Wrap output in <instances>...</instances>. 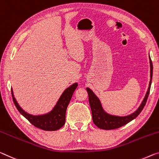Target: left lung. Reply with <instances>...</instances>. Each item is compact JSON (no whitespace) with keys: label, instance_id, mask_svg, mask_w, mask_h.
<instances>
[{"label":"left lung","instance_id":"8db88e82","mask_svg":"<svg viewBox=\"0 0 159 159\" xmlns=\"http://www.w3.org/2000/svg\"><path fill=\"white\" fill-rule=\"evenodd\" d=\"M149 61H150V82L149 86L144 98H143L142 104L136 110V111L128 116H125V117H119V116H115L107 114V113L104 111L102 109L101 103H100V100L97 98L96 95L94 94L91 90L89 88H87V92L89 94V104L90 106L92 112V117L93 123L97 126L100 129L110 130L117 129V128L122 127L127 123H129L131 121L133 120L140 114V112L142 111L143 108L144 107L147 101V98L148 97L150 92V88L152 85V80L153 75V64L149 57Z\"/></svg>","mask_w":159,"mask_h":159}]
</instances>
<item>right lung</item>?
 <instances>
[{"mask_svg": "<svg viewBox=\"0 0 159 159\" xmlns=\"http://www.w3.org/2000/svg\"><path fill=\"white\" fill-rule=\"evenodd\" d=\"M78 86L77 83H75L70 87L68 88L62 93L61 97L58 100L57 105H55L51 112L46 115L33 116L25 112L20 107L17 102L16 98H14L13 92L11 89V93L13 102L20 114L24 116L26 119L39 129L46 131H55L61 128L65 124L66 121V112L68 105L74 94V90Z\"/></svg>", "mask_w": 159, "mask_h": 159, "instance_id": "obj_1", "label": "right lung"}]
</instances>
